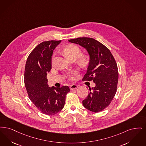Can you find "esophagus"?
<instances>
[{
	"label": "esophagus",
	"instance_id": "obj_1",
	"mask_svg": "<svg viewBox=\"0 0 146 146\" xmlns=\"http://www.w3.org/2000/svg\"><path fill=\"white\" fill-rule=\"evenodd\" d=\"M78 88V86L76 84H72L71 85L70 87V88L71 90H73V89H76Z\"/></svg>",
	"mask_w": 146,
	"mask_h": 146
}]
</instances>
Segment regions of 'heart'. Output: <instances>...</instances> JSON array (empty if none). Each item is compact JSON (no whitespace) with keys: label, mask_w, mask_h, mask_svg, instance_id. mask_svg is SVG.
Wrapping results in <instances>:
<instances>
[{"label":"heart","mask_w":146,"mask_h":146,"mask_svg":"<svg viewBox=\"0 0 146 146\" xmlns=\"http://www.w3.org/2000/svg\"><path fill=\"white\" fill-rule=\"evenodd\" d=\"M64 52L71 60H75L78 58V62L80 65L85 66L89 62L90 57L89 56L86 54L81 55L82 54V51L80 47L76 45L71 44L67 46L64 48ZM77 74V71L73 70L67 73L66 76L70 80H74Z\"/></svg>","instance_id":"b5f03b06"}]
</instances>
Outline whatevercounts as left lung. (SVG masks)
Wrapping results in <instances>:
<instances>
[{"label": "left lung", "instance_id": "1", "mask_svg": "<svg viewBox=\"0 0 146 146\" xmlns=\"http://www.w3.org/2000/svg\"><path fill=\"white\" fill-rule=\"evenodd\" d=\"M69 41L80 44L89 53V65L82 80L93 81L95 87L89 88L83 105L90 111L100 112L110 104L117 92L118 70L114 57L108 48L94 38H78Z\"/></svg>", "mask_w": 146, "mask_h": 146}]
</instances>
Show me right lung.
Masks as SVG:
<instances>
[{"label": "right lung", "instance_id": "obj_1", "mask_svg": "<svg viewBox=\"0 0 146 146\" xmlns=\"http://www.w3.org/2000/svg\"><path fill=\"white\" fill-rule=\"evenodd\" d=\"M61 40L44 41L38 44L27 58L24 81L30 100L42 113L57 114L64 108L68 86L49 87L47 74L51 69L53 50Z\"/></svg>", "mask_w": 146, "mask_h": 146}]
</instances>
